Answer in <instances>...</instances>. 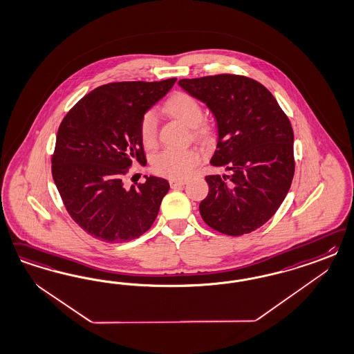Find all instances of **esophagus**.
Returning <instances> with one entry per match:
<instances>
[{
	"mask_svg": "<svg viewBox=\"0 0 354 354\" xmlns=\"http://www.w3.org/2000/svg\"><path fill=\"white\" fill-rule=\"evenodd\" d=\"M185 183H186V181H181V180H169V185H171V189L178 187V186H183Z\"/></svg>",
	"mask_w": 354,
	"mask_h": 354,
	"instance_id": "obj_1",
	"label": "esophagus"
}]
</instances>
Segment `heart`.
<instances>
[{
    "label": "heart",
    "mask_w": 354,
    "mask_h": 354,
    "mask_svg": "<svg viewBox=\"0 0 354 354\" xmlns=\"http://www.w3.org/2000/svg\"><path fill=\"white\" fill-rule=\"evenodd\" d=\"M164 112L183 125L193 127L195 136L205 137L208 127L199 124L203 118V109L199 102L189 93L176 92L164 104ZM139 137L146 147L156 143V120L152 113H146L139 124ZM202 160L198 149H165L152 160V169L160 176L181 180L186 178Z\"/></svg>",
    "instance_id": "1"
}]
</instances>
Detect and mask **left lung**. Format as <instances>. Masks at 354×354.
I'll list each match as a JSON object with an SVG mask.
<instances>
[{
  "label": "left lung",
  "mask_w": 354,
  "mask_h": 354,
  "mask_svg": "<svg viewBox=\"0 0 354 354\" xmlns=\"http://www.w3.org/2000/svg\"><path fill=\"white\" fill-rule=\"evenodd\" d=\"M180 87L212 112L217 125L211 165L227 174L205 177L199 205L205 224L228 236L262 227L286 199L295 174L292 125L272 93L232 74L181 80Z\"/></svg>",
  "instance_id": "obj_1"
}]
</instances>
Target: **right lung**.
Wrapping results in <instances>:
<instances>
[{"mask_svg":"<svg viewBox=\"0 0 354 354\" xmlns=\"http://www.w3.org/2000/svg\"><path fill=\"white\" fill-rule=\"evenodd\" d=\"M176 78L104 84L75 104L58 127L52 174L68 215L92 237L127 242L147 232L169 190L167 180L126 187L127 169L145 164L139 124Z\"/></svg>","mask_w":354,"mask_h":354,"instance_id":"right-lung-1","label":"right lung"}]
</instances>
